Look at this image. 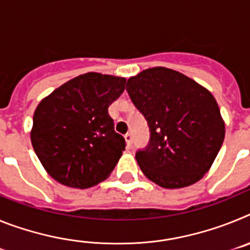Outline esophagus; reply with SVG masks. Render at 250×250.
<instances>
[{"instance_id":"esophagus-1","label":"esophagus","mask_w":250,"mask_h":250,"mask_svg":"<svg viewBox=\"0 0 250 250\" xmlns=\"http://www.w3.org/2000/svg\"><path fill=\"white\" fill-rule=\"evenodd\" d=\"M124 138H125V141H126L127 146H131L132 145V134L131 132H127L126 135L124 136Z\"/></svg>"}]
</instances>
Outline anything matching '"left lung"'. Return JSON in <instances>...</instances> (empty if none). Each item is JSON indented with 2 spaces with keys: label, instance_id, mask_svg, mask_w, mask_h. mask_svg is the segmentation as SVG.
Wrapping results in <instances>:
<instances>
[{
  "label": "left lung",
  "instance_id": "left-lung-1",
  "mask_svg": "<svg viewBox=\"0 0 250 250\" xmlns=\"http://www.w3.org/2000/svg\"><path fill=\"white\" fill-rule=\"evenodd\" d=\"M126 91L150 129L149 145L135 155L144 175L165 189L199 182L225 136L211 92L182 72L160 66L130 77Z\"/></svg>",
  "mask_w": 250,
  "mask_h": 250
}]
</instances>
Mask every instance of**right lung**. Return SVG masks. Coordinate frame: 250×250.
<instances>
[{
  "mask_svg": "<svg viewBox=\"0 0 250 250\" xmlns=\"http://www.w3.org/2000/svg\"><path fill=\"white\" fill-rule=\"evenodd\" d=\"M125 77L87 72L41 100L34 114L31 143L51 178L87 189L109 178L125 150L109 106L125 90Z\"/></svg>",
  "mask_w": 250,
  "mask_h": 250,
  "instance_id": "add662e5",
  "label": "right lung"
}]
</instances>
